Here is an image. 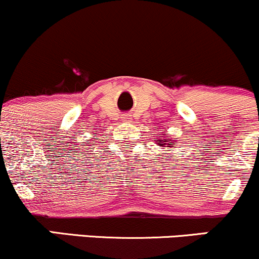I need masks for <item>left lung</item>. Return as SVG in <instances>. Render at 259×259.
<instances>
[{
	"mask_svg": "<svg viewBox=\"0 0 259 259\" xmlns=\"http://www.w3.org/2000/svg\"><path fill=\"white\" fill-rule=\"evenodd\" d=\"M154 141L156 142V144L160 145V147H162V145H165V147H170V145L166 144V142H168L167 139H159V138H156V139H154Z\"/></svg>",
	"mask_w": 259,
	"mask_h": 259,
	"instance_id": "obj_1",
	"label": "left lung"
}]
</instances>
